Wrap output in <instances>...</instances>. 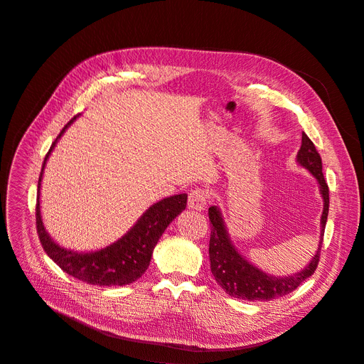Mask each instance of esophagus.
Here are the masks:
<instances>
[{"label":"esophagus","instance_id":"esophagus-1","mask_svg":"<svg viewBox=\"0 0 364 364\" xmlns=\"http://www.w3.org/2000/svg\"><path fill=\"white\" fill-rule=\"evenodd\" d=\"M207 204V196L203 191V189H194V191L189 194L188 197V207L193 210H204V207Z\"/></svg>","mask_w":364,"mask_h":364}]
</instances>
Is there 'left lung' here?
<instances>
[{"mask_svg":"<svg viewBox=\"0 0 364 364\" xmlns=\"http://www.w3.org/2000/svg\"><path fill=\"white\" fill-rule=\"evenodd\" d=\"M296 163L301 167L306 168L316 178L323 198L318 246L314 256L311 257V261L301 271L290 275H272L262 271L261 268H257L255 264L247 261L234 246L219 207H209V219L212 223L209 245L210 269L218 284L230 296L245 301H271L275 298H282L295 290L308 277L314 274L318 265L323 235L328 215V186L323 176L320 155L314 144L311 142L305 133H302V144L296 155Z\"/></svg>","mask_w":364,"mask_h":364,"instance_id":"left-lung-1","label":"left lung"}]
</instances>
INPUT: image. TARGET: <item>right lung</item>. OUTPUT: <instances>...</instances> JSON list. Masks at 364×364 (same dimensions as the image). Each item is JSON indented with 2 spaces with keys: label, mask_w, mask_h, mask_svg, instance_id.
<instances>
[{
  "label": "right lung",
  "mask_w": 364,
  "mask_h": 364,
  "mask_svg": "<svg viewBox=\"0 0 364 364\" xmlns=\"http://www.w3.org/2000/svg\"><path fill=\"white\" fill-rule=\"evenodd\" d=\"M77 118L78 115L62 129L44 159L38 179L37 232L43 249L50 256L51 261H55L56 265H59L66 274L73 275L74 279L95 286H126L141 279L148 269L154 247L157 246L159 240L170 222L175 220L176 216L185 210L188 196L176 194L154 203L124 235H121L114 243L97 250L77 252L56 243L44 227L40 205V188L48 157L66 129Z\"/></svg>",
  "instance_id": "obj_1"
}]
</instances>
